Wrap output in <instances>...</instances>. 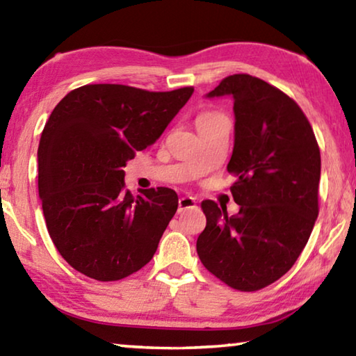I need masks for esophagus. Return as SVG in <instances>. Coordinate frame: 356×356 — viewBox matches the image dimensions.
Masks as SVG:
<instances>
[{"instance_id": "esophagus-1", "label": "esophagus", "mask_w": 356, "mask_h": 356, "mask_svg": "<svg viewBox=\"0 0 356 356\" xmlns=\"http://www.w3.org/2000/svg\"><path fill=\"white\" fill-rule=\"evenodd\" d=\"M196 207V200L191 196H184L179 200V212H184L186 209Z\"/></svg>"}]
</instances>
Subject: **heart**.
I'll list each match as a JSON object with an SVG mask.
<instances>
[{
	"label": "heart",
	"mask_w": 356,
	"mask_h": 356,
	"mask_svg": "<svg viewBox=\"0 0 356 356\" xmlns=\"http://www.w3.org/2000/svg\"><path fill=\"white\" fill-rule=\"evenodd\" d=\"M221 116H222V114L215 113V111H204V113L200 114V116H197L196 125L202 124V122H207V120H212V119H216V118H221Z\"/></svg>",
	"instance_id": "obj_1"
}]
</instances>
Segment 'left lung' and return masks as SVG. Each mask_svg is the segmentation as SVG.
<instances>
[{
	"mask_svg": "<svg viewBox=\"0 0 356 356\" xmlns=\"http://www.w3.org/2000/svg\"><path fill=\"white\" fill-rule=\"evenodd\" d=\"M207 99L234 100V150L227 172L240 210L227 216L204 201L206 229L196 250L210 273L237 291L252 292L291 270L318 215L321 150L308 119L272 84L237 74Z\"/></svg>",
	"mask_w": 356,
	"mask_h": 356,
	"instance_id": "obj_1",
	"label": "left lung"
}]
</instances>
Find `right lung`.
<instances>
[{
    "instance_id": "right-lung-1",
    "label": "right lung",
    "mask_w": 356,
    "mask_h": 356,
    "mask_svg": "<svg viewBox=\"0 0 356 356\" xmlns=\"http://www.w3.org/2000/svg\"><path fill=\"white\" fill-rule=\"evenodd\" d=\"M193 91L86 84L51 111L38 149L39 197L53 243L80 273L118 281L154 257L177 195L160 186L134 197L122 168L159 140Z\"/></svg>"
}]
</instances>
